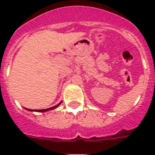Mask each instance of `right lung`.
I'll return each instance as SVG.
<instances>
[{
    "label": "right lung",
    "mask_w": 155,
    "mask_h": 155,
    "mask_svg": "<svg viewBox=\"0 0 155 155\" xmlns=\"http://www.w3.org/2000/svg\"><path fill=\"white\" fill-rule=\"evenodd\" d=\"M61 104V102H60V103H59V104H57V105L54 106V107H52V108H47V109H38V110H31V109H30V111H36V112H41V113H43V112H46V111L51 110V109H54V108H57V107H58V106L59 105V104ZM26 109H27V108H26ZM28 110H29V109H28Z\"/></svg>",
    "instance_id": "add662e5"
}]
</instances>
